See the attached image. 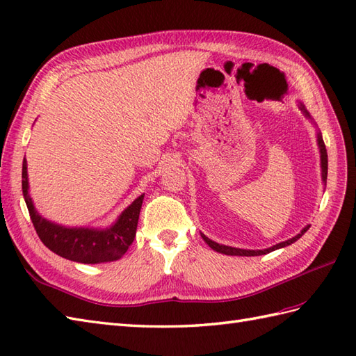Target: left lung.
<instances>
[{
	"mask_svg": "<svg viewBox=\"0 0 356 356\" xmlns=\"http://www.w3.org/2000/svg\"><path fill=\"white\" fill-rule=\"evenodd\" d=\"M298 108L303 111V115L307 118V119H311L312 122H314V119H312V116L309 115V111L306 110V107L301 102H298ZM314 125H316L315 122H314ZM316 143H318V149H320V161H321V180H323V184L326 185V182H327V151H326V145H324V140H323V136H321V131L318 130L316 131ZM311 228V225H306L303 229L300 231V234H297V236L295 237H292V238H289V240H284V241H282V243H278V245H274V246H270V248H266V249H240V248H232V246H226V245H220V243H217V241H214V240H211V238H208L205 234H202L200 232V236H202V238L205 240V243L211 248V249H214L216 252H220V254H225V255H241V257H255V255H264V254H269V252H272V251H277V249H280V248H286V246H289V245H292V243H295V241H297L301 236H303V234Z\"/></svg>",
	"mask_w": 356,
	"mask_h": 356,
	"instance_id": "obj_1",
	"label": "left lung"
}]
</instances>
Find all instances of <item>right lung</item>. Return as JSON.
<instances>
[{"label": "right lung", "mask_w": 356, "mask_h": 356, "mask_svg": "<svg viewBox=\"0 0 356 356\" xmlns=\"http://www.w3.org/2000/svg\"><path fill=\"white\" fill-rule=\"evenodd\" d=\"M22 195H24L38 237L50 251L72 261L97 264L119 260L130 248L136 236V229H138V220L145 194L139 195L131 205H128L116 218V222L107 228H70V226L58 225L42 217L33 205L29 193L27 161L24 157L22 161Z\"/></svg>", "instance_id": "1"}]
</instances>
